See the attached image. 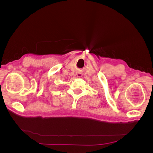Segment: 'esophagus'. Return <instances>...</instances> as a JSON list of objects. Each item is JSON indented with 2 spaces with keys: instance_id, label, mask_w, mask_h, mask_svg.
I'll return each mask as SVG.
<instances>
[{
  "instance_id": "obj_1",
  "label": "esophagus",
  "mask_w": 153,
  "mask_h": 153,
  "mask_svg": "<svg viewBox=\"0 0 153 153\" xmlns=\"http://www.w3.org/2000/svg\"><path fill=\"white\" fill-rule=\"evenodd\" d=\"M78 77H80V75H79V74H78Z\"/></svg>"
}]
</instances>
